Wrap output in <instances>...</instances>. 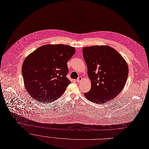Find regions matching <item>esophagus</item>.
<instances>
[{
  "mask_svg": "<svg viewBox=\"0 0 149 149\" xmlns=\"http://www.w3.org/2000/svg\"><path fill=\"white\" fill-rule=\"evenodd\" d=\"M82 80V77H79L78 78H77V82H78V83H79V82H80Z\"/></svg>",
  "mask_w": 149,
  "mask_h": 149,
  "instance_id": "34e87169",
  "label": "esophagus"
}]
</instances>
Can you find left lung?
Returning a JSON list of instances; mask_svg holds the SVG:
<instances>
[{
    "mask_svg": "<svg viewBox=\"0 0 149 149\" xmlns=\"http://www.w3.org/2000/svg\"><path fill=\"white\" fill-rule=\"evenodd\" d=\"M91 88L84 96L103 104L119 94L126 83L129 68L124 58L109 46L84 47L82 50Z\"/></svg>",
    "mask_w": 149,
    "mask_h": 149,
    "instance_id": "1",
    "label": "left lung"
}]
</instances>
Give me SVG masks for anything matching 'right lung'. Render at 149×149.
Instances as JSON below:
<instances>
[{"mask_svg":"<svg viewBox=\"0 0 149 149\" xmlns=\"http://www.w3.org/2000/svg\"><path fill=\"white\" fill-rule=\"evenodd\" d=\"M75 52L69 45H46L26 57L22 73L26 90L32 97L47 103L62 96L70 83L66 77L67 62Z\"/></svg>","mask_w":149,"mask_h":149,"instance_id":"add662e5","label":"right lung"}]
</instances>
